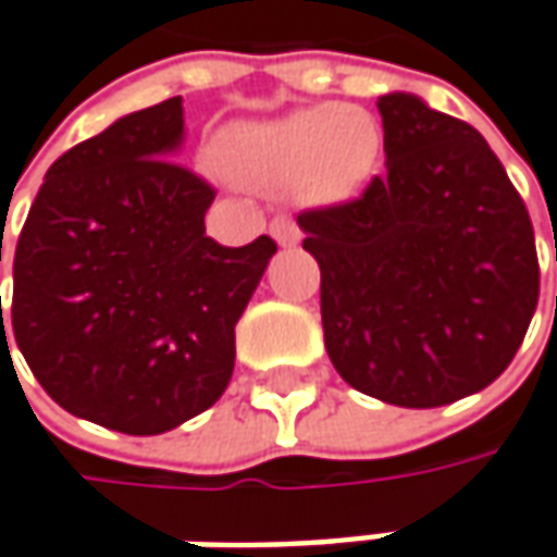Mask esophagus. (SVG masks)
<instances>
[{"label": "esophagus", "mask_w": 557, "mask_h": 557, "mask_svg": "<svg viewBox=\"0 0 557 557\" xmlns=\"http://www.w3.org/2000/svg\"><path fill=\"white\" fill-rule=\"evenodd\" d=\"M271 236H274V243L283 248H293L299 243V226H296V220L293 216H286V213H280L271 220Z\"/></svg>", "instance_id": "1"}]
</instances>
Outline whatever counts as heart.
Wrapping results in <instances>:
<instances>
[{
	"label": "heart",
	"mask_w": 557,
	"mask_h": 557,
	"mask_svg": "<svg viewBox=\"0 0 557 557\" xmlns=\"http://www.w3.org/2000/svg\"><path fill=\"white\" fill-rule=\"evenodd\" d=\"M384 128L362 107L318 103L296 113L246 122L223 135L220 166L255 191H289L321 208L356 201L375 180Z\"/></svg>",
	"instance_id": "obj_1"
}]
</instances>
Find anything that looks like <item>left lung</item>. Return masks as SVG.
<instances>
[{
	"label": "left lung",
	"mask_w": 557,
	"mask_h": 557,
	"mask_svg": "<svg viewBox=\"0 0 557 557\" xmlns=\"http://www.w3.org/2000/svg\"><path fill=\"white\" fill-rule=\"evenodd\" d=\"M387 176L299 213L321 268L324 346L349 387L407 409L505 372L540 302L533 223L473 125L422 97H377Z\"/></svg>",
	"instance_id": "left-lung-1"
}]
</instances>
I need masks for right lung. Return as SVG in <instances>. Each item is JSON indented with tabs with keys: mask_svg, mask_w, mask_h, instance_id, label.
<instances>
[{
	"mask_svg": "<svg viewBox=\"0 0 557 557\" xmlns=\"http://www.w3.org/2000/svg\"><path fill=\"white\" fill-rule=\"evenodd\" d=\"M182 145V97L115 119L47 170L15 248L21 356L59 407L125 435L220 400L236 321L277 251L268 236L213 243V188L176 163Z\"/></svg>",
	"mask_w": 557,
	"mask_h": 557,
	"instance_id": "obj_1",
	"label": "right lung"
}]
</instances>
